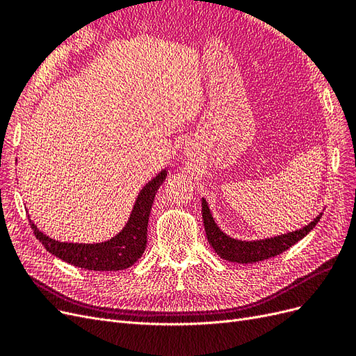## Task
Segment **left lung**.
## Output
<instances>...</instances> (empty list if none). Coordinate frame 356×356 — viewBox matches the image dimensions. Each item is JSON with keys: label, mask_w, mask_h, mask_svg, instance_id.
Here are the masks:
<instances>
[{"label": "left lung", "mask_w": 356, "mask_h": 356, "mask_svg": "<svg viewBox=\"0 0 356 356\" xmlns=\"http://www.w3.org/2000/svg\"><path fill=\"white\" fill-rule=\"evenodd\" d=\"M321 217L322 213H319L310 224L305 225L303 229L296 230V232L275 236V238H270V239L245 242V241L233 239L230 236L222 233L212 218L207 200L202 199V218H203L204 232H207L209 245L213 248L215 252H217L221 258H224V260L241 263V264L258 263V261L267 260V258L282 254L284 251L289 250L291 246L296 245L298 241L303 239L305 236L318 224Z\"/></svg>", "instance_id": "left-lung-1"}]
</instances>
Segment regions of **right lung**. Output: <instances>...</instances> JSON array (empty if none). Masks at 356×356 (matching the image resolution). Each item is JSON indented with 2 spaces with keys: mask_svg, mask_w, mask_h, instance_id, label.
Returning a JSON list of instances; mask_svg holds the SVG:
<instances>
[{
  "mask_svg": "<svg viewBox=\"0 0 356 356\" xmlns=\"http://www.w3.org/2000/svg\"><path fill=\"white\" fill-rule=\"evenodd\" d=\"M166 178V170H161L157 177L148 181L145 187L138 195L124 229L114 236L113 239L102 243H67L50 239L42 234L35 224L31 222L35 238L44 245L46 250L56 255L60 260L75 267L88 268V270H123L131 267L143 257L147 246V227L154 196L157 188Z\"/></svg>",
  "mask_w": 356,
  "mask_h": 356,
  "instance_id": "obj_1",
  "label": "right lung"
}]
</instances>
